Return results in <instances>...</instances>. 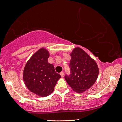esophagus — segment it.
I'll list each match as a JSON object with an SVG mask.
<instances>
[{"label":"esophagus","mask_w":122,"mask_h":122,"mask_svg":"<svg viewBox=\"0 0 122 122\" xmlns=\"http://www.w3.org/2000/svg\"><path fill=\"white\" fill-rule=\"evenodd\" d=\"M60 74H61V76H62V77H63V76H64V73H63V71H62V72H61V73H60Z\"/></svg>","instance_id":"esophagus-1"}]
</instances>
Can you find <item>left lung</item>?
<instances>
[{
	"instance_id": "8db88e82",
	"label": "left lung",
	"mask_w": 122,
	"mask_h": 122,
	"mask_svg": "<svg viewBox=\"0 0 122 122\" xmlns=\"http://www.w3.org/2000/svg\"><path fill=\"white\" fill-rule=\"evenodd\" d=\"M70 55L71 74L65 76V79L75 92L82 93L96 82L99 68L96 61L81 48H75Z\"/></svg>"
}]
</instances>
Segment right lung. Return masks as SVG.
<instances>
[{"label": "right lung", "instance_id": "1", "mask_svg": "<svg viewBox=\"0 0 122 122\" xmlns=\"http://www.w3.org/2000/svg\"><path fill=\"white\" fill-rule=\"evenodd\" d=\"M49 52L45 48L36 51L26 62L23 71L25 85L31 92L45 97L54 91L57 81L61 78L53 64L48 62Z\"/></svg>", "mask_w": 122, "mask_h": 122}]
</instances>
